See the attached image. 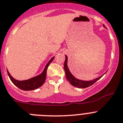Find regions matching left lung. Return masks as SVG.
Here are the masks:
<instances>
[{"instance_id": "left-lung-1", "label": "left lung", "mask_w": 123, "mask_h": 123, "mask_svg": "<svg viewBox=\"0 0 123 123\" xmlns=\"http://www.w3.org/2000/svg\"><path fill=\"white\" fill-rule=\"evenodd\" d=\"M103 26L105 28H106L105 25H103ZM65 57H66V59H65V63H64V68H65V73H66V78H67V80L69 81L70 84L72 85V86L78 87V88H86V87H89V86H91L93 84H94L96 81H97L98 80H100V78H101V77L103 76L102 75L101 77H98V78H96V79L92 80V81H83V80L77 79L70 72L67 65L68 57L66 55H65Z\"/></svg>"}]
</instances>
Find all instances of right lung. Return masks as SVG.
Segmentation results:
<instances>
[{
	"label": "right lung",
	"instance_id": "right-lung-1",
	"mask_svg": "<svg viewBox=\"0 0 123 123\" xmlns=\"http://www.w3.org/2000/svg\"><path fill=\"white\" fill-rule=\"evenodd\" d=\"M54 58V57H52L50 60L49 62L48 63L47 65L45 66V69L43 70V72L40 75L36 76L34 78H30L29 80H23V81H18V80H15L14 78L11 77V75L7 70L8 76L10 77L11 81L13 83L14 85H16L17 87L20 88V89L23 90V91H31V90L36 89L38 88L41 86H42L43 83H45V80H46V73H47L46 72H47L48 68L50 63L52 62Z\"/></svg>",
	"mask_w": 123,
	"mask_h": 123
}]
</instances>
